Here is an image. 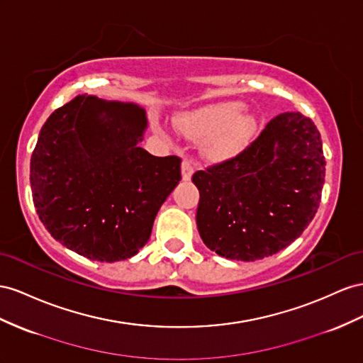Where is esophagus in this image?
I'll return each mask as SVG.
<instances>
[{
    "mask_svg": "<svg viewBox=\"0 0 363 363\" xmlns=\"http://www.w3.org/2000/svg\"><path fill=\"white\" fill-rule=\"evenodd\" d=\"M192 174H194L192 163L189 160H183V163H182V179L184 182H188V180H191Z\"/></svg>",
    "mask_w": 363,
    "mask_h": 363,
    "instance_id": "obj_1",
    "label": "esophagus"
}]
</instances>
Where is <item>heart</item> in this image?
Masks as SVG:
<instances>
[{
	"instance_id": "heart-1",
	"label": "heart",
	"mask_w": 363,
	"mask_h": 363,
	"mask_svg": "<svg viewBox=\"0 0 363 363\" xmlns=\"http://www.w3.org/2000/svg\"><path fill=\"white\" fill-rule=\"evenodd\" d=\"M240 102H220L177 117L180 131L192 140H208L206 152L212 160H229L247 148L257 134V119L241 114Z\"/></svg>"
}]
</instances>
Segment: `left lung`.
Wrapping results in <instances>:
<instances>
[{"label":"left lung","instance_id":"1","mask_svg":"<svg viewBox=\"0 0 363 363\" xmlns=\"http://www.w3.org/2000/svg\"><path fill=\"white\" fill-rule=\"evenodd\" d=\"M324 180L316 125L301 113H282L237 157L192 175L200 237L229 259L275 255L311 223Z\"/></svg>","mask_w":363,"mask_h":363}]
</instances>
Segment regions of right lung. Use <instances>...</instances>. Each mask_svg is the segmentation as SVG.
Masks as SVG:
<instances>
[{"label":"right lung","mask_w":363,"mask_h":363,"mask_svg":"<svg viewBox=\"0 0 363 363\" xmlns=\"http://www.w3.org/2000/svg\"><path fill=\"white\" fill-rule=\"evenodd\" d=\"M146 125L139 105L86 94L44 123L30 160L32 195L39 220L67 249L114 262L148 242L182 180V160L140 148Z\"/></svg>","instance_id":"add662e5"}]
</instances>
